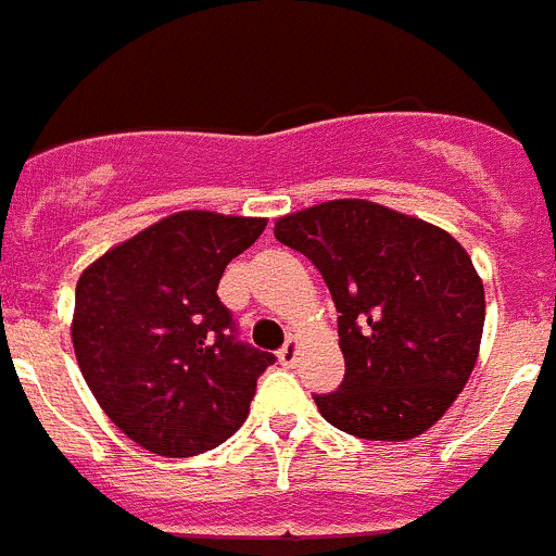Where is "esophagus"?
<instances>
[{
	"label": "esophagus",
	"instance_id": "1",
	"mask_svg": "<svg viewBox=\"0 0 556 556\" xmlns=\"http://www.w3.org/2000/svg\"><path fill=\"white\" fill-rule=\"evenodd\" d=\"M298 356H301V342H298V337H289L287 345L278 351V362H281L283 367H292L294 362H298Z\"/></svg>",
	"mask_w": 556,
	"mask_h": 556
}]
</instances>
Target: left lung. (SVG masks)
I'll return each instance as SVG.
<instances>
[{
  "label": "left lung",
  "mask_w": 556,
  "mask_h": 556,
  "mask_svg": "<svg viewBox=\"0 0 556 556\" xmlns=\"http://www.w3.org/2000/svg\"><path fill=\"white\" fill-rule=\"evenodd\" d=\"M275 239L320 269L339 312L345 378L314 395L362 440L424 434L479 358L484 283L454 236L370 200H328L275 223Z\"/></svg>",
  "instance_id": "1"
}]
</instances>
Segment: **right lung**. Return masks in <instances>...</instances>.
<instances>
[{
    "label": "right lung",
    "mask_w": 556,
    "mask_h": 556,
    "mask_svg": "<svg viewBox=\"0 0 556 556\" xmlns=\"http://www.w3.org/2000/svg\"><path fill=\"white\" fill-rule=\"evenodd\" d=\"M262 217L178 211L83 269L72 342L88 390L132 443L194 456L250 412L273 353L239 342L217 287Z\"/></svg>",
    "instance_id": "1"
}]
</instances>
